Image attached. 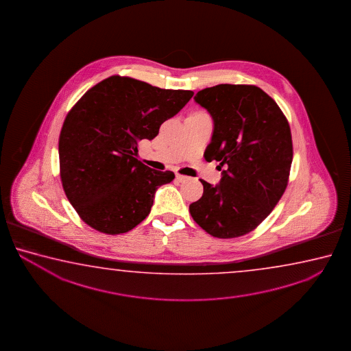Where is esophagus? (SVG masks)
<instances>
[{"label": "esophagus", "instance_id": "obj_1", "mask_svg": "<svg viewBox=\"0 0 351 351\" xmlns=\"http://www.w3.org/2000/svg\"><path fill=\"white\" fill-rule=\"evenodd\" d=\"M176 179L178 180V182H185V180H188L189 179V177H186V176H182V174H176Z\"/></svg>", "mask_w": 351, "mask_h": 351}]
</instances>
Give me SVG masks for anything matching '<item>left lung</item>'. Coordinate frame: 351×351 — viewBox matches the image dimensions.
Instances as JSON below:
<instances>
[{"mask_svg":"<svg viewBox=\"0 0 351 351\" xmlns=\"http://www.w3.org/2000/svg\"><path fill=\"white\" fill-rule=\"evenodd\" d=\"M194 99L214 120L205 160L223 169L220 184L200 180L204 193L191 204V217L214 237H241L267 219L285 191L290 125L276 101L252 84H217Z\"/></svg>","mask_w":351,"mask_h":351,"instance_id":"obj_1","label":"left lung"}]
</instances>
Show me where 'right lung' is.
I'll list each match as a JSON object with an SVG mask.
<instances>
[{"label": "right lung", "instance_id": "add662e5", "mask_svg": "<svg viewBox=\"0 0 351 351\" xmlns=\"http://www.w3.org/2000/svg\"><path fill=\"white\" fill-rule=\"evenodd\" d=\"M193 90L162 89L110 76L66 115L59 137L60 177L69 202L97 231L120 234L149 216L157 188L174 173L137 160V143L191 101Z\"/></svg>", "mask_w": 351, "mask_h": 351}]
</instances>
